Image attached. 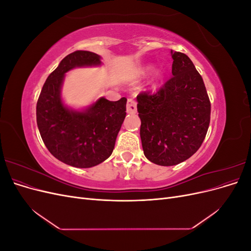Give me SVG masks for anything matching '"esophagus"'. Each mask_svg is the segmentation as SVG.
<instances>
[{
    "label": "esophagus",
    "mask_w": 251,
    "mask_h": 251,
    "mask_svg": "<svg viewBox=\"0 0 251 251\" xmlns=\"http://www.w3.org/2000/svg\"><path fill=\"white\" fill-rule=\"evenodd\" d=\"M137 111V103L133 100V98H128L126 101V112L133 114Z\"/></svg>",
    "instance_id": "34e87169"
}]
</instances>
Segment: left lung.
I'll return each mask as SVG.
<instances>
[{
	"mask_svg": "<svg viewBox=\"0 0 251 251\" xmlns=\"http://www.w3.org/2000/svg\"><path fill=\"white\" fill-rule=\"evenodd\" d=\"M171 53L173 76L155 92L137 96L144 156L163 166L192 157L201 147L210 121V101L201 75L184 53Z\"/></svg>",
	"mask_w": 251,
	"mask_h": 251,
	"instance_id": "obj_1",
	"label": "left lung"
}]
</instances>
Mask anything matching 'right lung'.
<instances>
[{"label":"right lung","mask_w":251,"mask_h":251,"mask_svg":"<svg viewBox=\"0 0 251 251\" xmlns=\"http://www.w3.org/2000/svg\"><path fill=\"white\" fill-rule=\"evenodd\" d=\"M100 65V56L77 50L68 54L45 81L36 103V123L50 153L75 168H92L108 159L126 115V98L110 101L100 97L85 111L65 107L60 88L73 68Z\"/></svg>","instance_id":"1"}]
</instances>
